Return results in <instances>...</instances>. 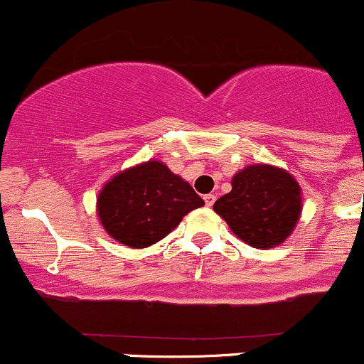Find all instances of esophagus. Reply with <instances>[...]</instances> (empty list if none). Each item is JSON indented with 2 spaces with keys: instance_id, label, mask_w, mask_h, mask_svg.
I'll use <instances>...</instances> for the list:
<instances>
[{
  "instance_id": "esophagus-1",
  "label": "esophagus",
  "mask_w": 364,
  "mask_h": 364,
  "mask_svg": "<svg viewBox=\"0 0 364 364\" xmlns=\"http://www.w3.org/2000/svg\"><path fill=\"white\" fill-rule=\"evenodd\" d=\"M203 200H205V205H207V207H212V205L215 203V194H205Z\"/></svg>"
}]
</instances>
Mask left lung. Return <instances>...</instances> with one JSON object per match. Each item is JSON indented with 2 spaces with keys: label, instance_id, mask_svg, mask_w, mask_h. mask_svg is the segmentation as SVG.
<instances>
[{
  "label": "left lung",
  "instance_id": "1",
  "mask_svg": "<svg viewBox=\"0 0 364 364\" xmlns=\"http://www.w3.org/2000/svg\"><path fill=\"white\" fill-rule=\"evenodd\" d=\"M231 186L213 210L238 238L268 249L289 237L301 212V193L287 171L256 164L235 175Z\"/></svg>",
  "mask_w": 364,
  "mask_h": 364
}]
</instances>
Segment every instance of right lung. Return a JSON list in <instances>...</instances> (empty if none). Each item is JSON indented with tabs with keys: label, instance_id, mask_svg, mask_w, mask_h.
<instances>
[{
	"label": "right lung",
	"instance_id": "add662e5",
	"mask_svg": "<svg viewBox=\"0 0 364 364\" xmlns=\"http://www.w3.org/2000/svg\"><path fill=\"white\" fill-rule=\"evenodd\" d=\"M205 201L159 161H147L101 189L98 215L107 233L133 249L159 242Z\"/></svg>",
	"mask_w": 364,
	"mask_h": 364
}]
</instances>
